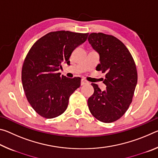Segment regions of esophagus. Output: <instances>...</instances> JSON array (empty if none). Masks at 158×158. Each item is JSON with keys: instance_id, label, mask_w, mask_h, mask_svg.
I'll list each match as a JSON object with an SVG mask.
<instances>
[{"instance_id": "obj_1", "label": "esophagus", "mask_w": 158, "mask_h": 158, "mask_svg": "<svg viewBox=\"0 0 158 158\" xmlns=\"http://www.w3.org/2000/svg\"><path fill=\"white\" fill-rule=\"evenodd\" d=\"M89 84V82H88L87 81H85V79H81V85H86V84Z\"/></svg>"}]
</instances>
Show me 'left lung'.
Wrapping results in <instances>:
<instances>
[{
  "mask_svg": "<svg viewBox=\"0 0 158 158\" xmlns=\"http://www.w3.org/2000/svg\"><path fill=\"white\" fill-rule=\"evenodd\" d=\"M100 55L96 70L105 73L106 87L102 91L92 84L94 93L88 100L90 113L98 121L112 123L123 116L129 108L137 83L136 64L123 42L111 35L92 33L88 38Z\"/></svg>",
  "mask_w": 158,
  "mask_h": 158,
  "instance_id": "1",
  "label": "left lung"
}]
</instances>
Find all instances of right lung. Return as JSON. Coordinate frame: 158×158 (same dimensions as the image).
Returning a JSON list of instances; mask_svg holds the SVG:
<instances>
[{"mask_svg": "<svg viewBox=\"0 0 158 158\" xmlns=\"http://www.w3.org/2000/svg\"><path fill=\"white\" fill-rule=\"evenodd\" d=\"M89 33L53 31L35 42L24 59L21 81L26 97L40 116L53 118L65 112L70 95L80 87L81 78H68L58 70L69 65L77 47L86 40Z\"/></svg>", "mask_w": 158, "mask_h": 158, "instance_id": "add662e5", "label": "right lung"}]
</instances>
